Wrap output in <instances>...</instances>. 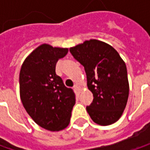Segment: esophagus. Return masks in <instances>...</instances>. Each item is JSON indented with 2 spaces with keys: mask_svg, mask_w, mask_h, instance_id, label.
<instances>
[{
  "mask_svg": "<svg viewBox=\"0 0 150 150\" xmlns=\"http://www.w3.org/2000/svg\"><path fill=\"white\" fill-rule=\"evenodd\" d=\"M73 88H74V89L76 90L78 93H80V90H81V88H80V87L78 86V85H77V84H75L74 86H73Z\"/></svg>",
  "mask_w": 150,
  "mask_h": 150,
  "instance_id": "obj_1",
  "label": "esophagus"
}]
</instances>
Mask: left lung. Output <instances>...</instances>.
<instances>
[{"label":"left lung","mask_w":150,"mask_h":150,"mask_svg":"<svg viewBox=\"0 0 150 150\" xmlns=\"http://www.w3.org/2000/svg\"><path fill=\"white\" fill-rule=\"evenodd\" d=\"M72 57L84 67L93 100L87 111L93 122L109 125L121 117L127 104L129 85L127 67L110 45L92 39L70 48Z\"/></svg>","instance_id":"obj_1"}]
</instances>
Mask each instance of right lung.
<instances>
[{
    "mask_svg": "<svg viewBox=\"0 0 150 150\" xmlns=\"http://www.w3.org/2000/svg\"><path fill=\"white\" fill-rule=\"evenodd\" d=\"M67 52L42 44L26 57L20 71L21 103L35 123L50 131L66 128L75 104L73 90L56 74L57 62Z\"/></svg>",
    "mask_w": 150,
    "mask_h": 150,
    "instance_id": "right-lung-1",
    "label": "right lung"
}]
</instances>
